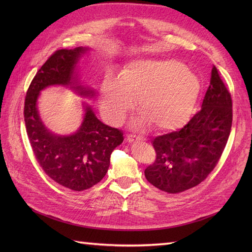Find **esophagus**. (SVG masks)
Wrapping results in <instances>:
<instances>
[{"mask_svg": "<svg viewBox=\"0 0 252 252\" xmlns=\"http://www.w3.org/2000/svg\"><path fill=\"white\" fill-rule=\"evenodd\" d=\"M127 141H128L129 143H134V142H140V141H143V139H141V138H134V136H132V135H128Z\"/></svg>", "mask_w": 252, "mask_h": 252, "instance_id": "obj_1", "label": "esophagus"}]
</instances>
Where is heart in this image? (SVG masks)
Returning <instances> with one entry per match:
<instances>
[{
	"label": "heart",
	"instance_id": "b5f03b06",
	"mask_svg": "<svg viewBox=\"0 0 252 252\" xmlns=\"http://www.w3.org/2000/svg\"><path fill=\"white\" fill-rule=\"evenodd\" d=\"M201 93V82L188 67L174 60L140 59L121 77L105 75L100 89L104 118L119 124L138 97L142 114L136 127L154 125L158 131H174L191 118Z\"/></svg>",
	"mask_w": 252,
	"mask_h": 252
}]
</instances>
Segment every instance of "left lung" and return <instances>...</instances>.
Returning a JSON list of instances; mask_svg holds the SVG:
<instances>
[{"label":"left lung","instance_id":"obj_1","mask_svg":"<svg viewBox=\"0 0 252 252\" xmlns=\"http://www.w3.org/2000/svg\"><path fill=\"white\" fill-rule=\"evenodd\" d=\"M231 124V95L213 67L201 110L181 130L157 136L151 142L157 158L145 169L147 181L168 193L199 185L218 164Z\"/></svg>","mask_w":252,"mask_h":252}]
</instances>
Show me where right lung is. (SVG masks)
<instances>
[{
	"label": "right lung",
	"mask_w": 252,
	"mask_h": 252,
	"mask_svg": "<svg viewBox=\"0 0 252 252\" xmlns=\"http://www.w3.org/2000/svg\"><path fill=\"white\" fill-rule=\"evenodd\" d=\"M89 50L77 47L53 53L30 84L24 107L26 131L36 161L50 179L74 191L93 187L105 177L112 151L123 143V133L103 124L85 102L82 103L84 116L78 130L55 133L43 123L37 100L41 91L50 86H64L81 97H94V89L83 85L79 77L78 65Z\"/></svg>",
	"instance_id": "obj_1"
}]
</instances>
